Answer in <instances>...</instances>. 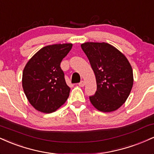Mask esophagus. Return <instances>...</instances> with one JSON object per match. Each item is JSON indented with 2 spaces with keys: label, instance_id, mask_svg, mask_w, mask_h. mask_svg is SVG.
Listing matches in <instances>:
<instances>
[{
  "label": "esophagus",
  "instance_id": "obj_1",
  "mask_svg": "<svg viewBox=\"0 0 154 154\" xmlns=\"http://www.w3.org/2000/svg\"><path fill=\"white\" fill-rule=\"evenodd\" d=\"M79 86H81V87H83V86H84V85H85V82H84V81H81V82L79 83Z\"/></svg>",
  "mask_w": 154,
  "mask_h": 154
}]
</instances>
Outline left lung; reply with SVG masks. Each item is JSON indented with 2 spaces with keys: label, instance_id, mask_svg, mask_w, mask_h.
<instances>
[{
  "label": "left lung",
  "instance_id": "8db88e82",
  "mask_svg": "<svg viewBox=\"0 0 154 154\" xmlns=\"http://www.w3.org/2000/svg\"><path fill=\"white\" fill-rule=\"evenodd\" d=\"M94 72L97 88L89 97L96 109L104 112L117 110L125 102L133 85L129 61L122 52L105 42L81 45Z\"/></svg>",
  "mask_w": 154,
  "mask_h": 154
}]
</instances>
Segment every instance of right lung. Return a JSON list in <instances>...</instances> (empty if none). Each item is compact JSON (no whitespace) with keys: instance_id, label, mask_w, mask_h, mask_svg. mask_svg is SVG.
Masks as SVG:
<instances>
[{"instance_id":"1","label":"right lung","mask_w":154,"mask_h":154,"mask_svg":"<svg viewBox=\"0 0 154 154\" xmlns=\"http://www.w3.org/2000/svg\"><path fill=\"white\" fill-rule=\"evenodd\" d=\"M73 45H48L38 51L25 66L22 86L27 99L38 111L51 113L66 102L70 88L66 84L60 63Z\"/></svg>"}]
</instances>
